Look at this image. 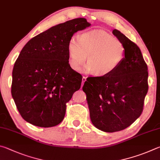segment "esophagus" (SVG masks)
<instances>
[{
    "mask_svg": "<svg viewBox=\"0 0 160 160\" xmlns=\"http://www.w3.org/2000/svg\"><path fill=\"white\" fill-rule=\"evenodd\" d=\"M86 81V77H83L82 78V86L83 85V83H84V82Z\"/></svg>",
    "mask_w": 160,
    "mask_h": 160,
    "instance_id": "34e87169",
    "label": "esophagus"
}]
</instances>
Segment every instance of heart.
Returning a JSON list of instances; mask_svg holds the SVG:
<instances>
[{
    "mask_svg": "<svg viewBox=\"0 0 160 160\" xmlns=\"http://www.w3.org/2000/svg\"><path fill=\"white\" fill-rule=\"evenodd\" d=\"M69 63L72 68L78 71L85 63L86 72H93L96 77H108L121 65L126 49L124 43L103 31L82 33L78 40L74 37L68 43Z\"/></svg>",
    "mask_w": 160,
    "mask_h": 160,
    "instance_id": "1",
    "label": "heart"
}]
</instances>
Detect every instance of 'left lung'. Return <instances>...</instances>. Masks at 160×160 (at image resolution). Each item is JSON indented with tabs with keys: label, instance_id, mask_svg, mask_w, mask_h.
<instances>
[{
	"label": "left lung",
	"instance_id": "left-lung-1",
	"mask_svg": "<svg viewBox=\"0 0 160 160\" xmlns=\"http://www.w3.org/2000/svg\"><path fill=\"white\" fill-rule=\"evenodd\" d=\"M112 33L124 45V60L112 74L88 77L83 86L92 123L109 133L125 129L141 116L148 91V66L139 47L119 31Z\"/></svg>",
	"mask_w": 160,
	"mask_h": 160
}]
</instances>
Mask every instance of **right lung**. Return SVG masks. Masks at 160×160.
I'll return each mask as SVG.
<instances>
[{"mask_svg": "<svg viewBox=\"0 0 160 160\" xmlns=\"http://www.w3.org/2000/svg\"><path fill=\"white\" fill-rule=\"evenodd\" d=\"M90 25L85 18L67 21L34 36L22 48L13 67L11 93L25 121L45 128L62 121L67 103L82 82L69 64V41Z\"/></svg>", "mask_w": 160, "mask_h": 160, "instance_id": "obj_1", "label": "right lung"}]
</instances>
